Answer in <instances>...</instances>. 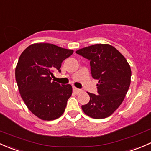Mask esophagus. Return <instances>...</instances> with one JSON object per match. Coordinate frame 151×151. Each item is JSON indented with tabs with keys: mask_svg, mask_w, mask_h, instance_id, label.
Returning <instances> with one entry per match:
<instances>
[{
	"mask_svg": "<svg viewBox=\"0 0 151 151\" xmlns=\"http://www.w3.org/2000/svg\"><path fill=\"white\" fill-rule=\"evenodd\" d=\"M73 90L74 93H76V94H79L80 92H81V90L79 89V88H76V87H73Z\"/></svg>",
	"mask_w": 151,
	"mask_h": 151,
	"instance_id": "esophagus-1",
	"label": "esophagus"
}]
</instances>
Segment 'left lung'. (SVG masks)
<instances>
[{"mask_svg":"<svg viewBox=\"0 0 151 151\" xmlns=\"http://www.w3.org/2000/svg\"><path fill=\"white\" fill-rule=\"evenodd\" d=\"M90 61L91 76L98 80V94L88 93L90 100L81 108L95 119L108 117L120 106L131 83L132 71L125 57L110 44H94L76 51Z\"/></svg>","mask_w":151,"mask_h":151,"instance_id":"8db88e82","label":"left lung"}]
</instances>
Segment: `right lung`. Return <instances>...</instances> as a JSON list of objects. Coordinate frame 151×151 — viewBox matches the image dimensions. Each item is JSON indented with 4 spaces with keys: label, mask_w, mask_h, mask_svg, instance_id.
Segmentation results:
<instances>
[{
    "label": "right lung",
    "mask_w": 151,
    "mask_h": 151,
    "mask_svg": "<svg viewBox=\"0 0 151 151\" xmlns=\"http://www.w3.org/2000/svg\"><path fill=\"white\" fill-rule=\"evenodd\" d=\"M73 51L51 43H33L19 58L15 69L20 95L28 109L44 121L60 118L64 113L72 86L53 81V70L61 72L62 63Z\"/></svg>",
    "instance_id": "1"
}]
</instances>
